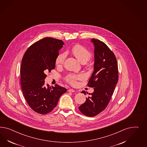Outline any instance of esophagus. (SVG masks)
I'll list each match as a JSON object with an SVG mask.
<instances>
[{"mask_svg":"<svg viewBox=\"0 0 147 147\" xmlns=\"http://www.w3.org/2000/svg\"><path fill=\"white\" fill-rule=\"evenodd\" d=\"M68 92H72V93H74V92H75L76 91L74 90V89H69L68 90Z\"/></svg>","mask_w":147,"mask_h":147,"instance_id":"1","label":"esophagus"}]
</instances>
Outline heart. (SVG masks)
<instances>
[{
  "mask_svg": "<svg viewBox=\"0 0 147 147\" xmlns=\"http://www.w3.org/2000/svg\"><path fill=\"white\" fill-rule=\"evenodd\" d=\"M71 52L75 55L80 62H87L91 57V53L89 50L86 49L84 47L77 45L74 46L72 49ZM66 57V53H62L59 54L56 58L55 62L57 65H61L63 64L65 58ZM82 76L81 75H69L67 76V80L72 85H76V80H79L82 78Z\"/></svg>",
  "mask_w": 147,
  "mask_h": 147,
  "instance_id": "1",
  "label": "heart"
}]
</instances>
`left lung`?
Returning <instances> with one entry per match:
<instances>
[{
    "label": "left lung",
    "instance_id": "obj_1",
    "mask_svg": "<svg viewBox=\"0 0 147 147\" xmlns=\"http://www.w3.org/2000/svg\"><path fill=\"white\" fill-rule=\"evenodd\" d=\"M94 47V71L88 87L94 92L79 109L85 115H97L107 107L118 81V68L115 56L102 41L92 39ZM81 93L86 94L85 91Z\"/></svg>",
    "mask_w": 147,
    "mask_h": 147
}]
</instances>
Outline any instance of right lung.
Listing matches in <instances>:
<instances>
[{"instance_id": "add662e5", "label": "right lung", "mask_w": 147, "mask_h": 147, "mask_svg": "<svg viewBox=\"0 0 147 147\" xmlns=\"http://www.w3.org/2000/svg\"><path fill=\"white\" fill-rule=\"evenodd\" d=\"M62 40L47 37L31 45L24 54L20 67V82L24 96L36 113L45 114L53 110L67 89L58 85L45 86L46 73L55 67Z\"/></svg>"}]
</instances>
